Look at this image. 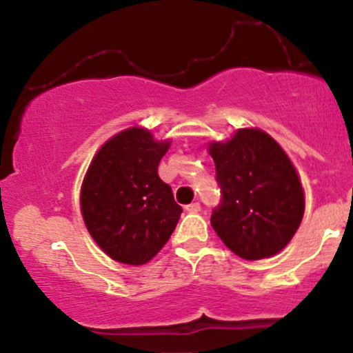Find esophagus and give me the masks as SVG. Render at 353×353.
Masks as SVG:
<instances>
[{
  "mask_svg": "<svg viewBox=\"0 0 353 353\" xmlns=\"http://www.w3.org/2000/svg\"><path fill=\"white\" fill-rule=\"evenodd\" d=\"M185 210H188V212H199L201 204L199 202H190V204L185 205Z\"/></svg>",
  "mask_w": 353,
  "mask_h": 353,
  "instance_id": "obj_1",
  "label": "esophagus"
}]
</instances>
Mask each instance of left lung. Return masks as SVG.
I'll list each match as a JSON object with an SVG mask.
<instances>
[{
    "label": "left lung",
    "mask_w": 353,
    "mask_h": 353,
    "mask_svg": "<svg viewBox=\"0 0 353 353\" xmlns=\"http://www.w3.org/2000/svg\"><path fill=\"white\" fill-rule=\"evenodd\" d=\"M221 202L210 224L247 261L270 257L289 244L303 216V190L292 163L265 132L239 129L209 148Z\"/></svg>",
    "instance_id": "obj_1"
}]
</instances>
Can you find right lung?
<instances>
[{"instance_id":"add662e5","label":"right lung","mask_w":353,"mask_h":353,"mask_svg":"<svg viewBox=\"0 0 353 353\" xmlns=\"http://www.w3.org/2000/svg\"><path fill=\"white\" fill-rule=\"evenodd\" d=\"M168 148L132 128L109 139L89 165L81 210L96 244L117 262L151 261L179 222L182 208L157 176Z\"/></svg>"}]
</instances>
